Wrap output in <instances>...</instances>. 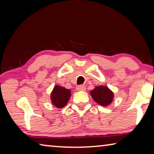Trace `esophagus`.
<instances>
[{"label": "esophagus", "mask_w": 154, "mask_h": 154, "mask_svg": "<svg viewBox=\"0 0 154 154\" xmlns=\"http://www.w3.org/2000/svg\"><path fill=\"white\" fill-rule=\"evenodd\" d=\"M77 90L78 91H85V86L83 85H78L77 87Z\"/></svg>", "instance_id": "34e87169"}]
</instances>
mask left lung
Wrapping results in <instances>:
<instances>
[{"label": "left lung", "mask_w": 154, "mask_h": 154, "mask_svg": "<svg viewBox=\"0 0 154 154\" xmlns=\"http://www.w3.org/2000/svg\"><path fill=\"white\" fill-rule=\"evenodd\" d=\"M90 95L96 103L103 106H107L113 102L114 94L106 85H99L90 91Z\"/></svg>", "instance_id": "8db88e82"}]
</instances>
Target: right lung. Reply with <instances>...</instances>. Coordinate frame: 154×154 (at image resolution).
<instances>
[{
	"mask_svg": "<svg viewBox=\"0 0 154 154\" xmlns=\"http://www.w3.org/2000/svg\"><path fill=\"white\" fill-rule=\"evenodd\" d=\"M71 96V90L56 85L51 92L50 100L52 105L55 106L56 108L61 109L66 106Z\"/></svg>",
	"mask_w": 154,
	"mask_h": 154,
	"instance_id": "1",
	"label": "right lung"
}]
</instances>
